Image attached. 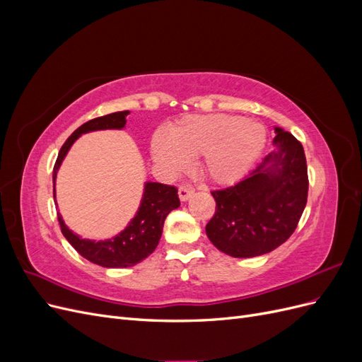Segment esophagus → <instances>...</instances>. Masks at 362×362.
Segmentation results:
<instances>
[{
  "label": "esophagus",
  "instance_id": "obj_1",
  "mask_svg": "<svg viewBox=\"0 0 362 362\" xmlns=\"http://www.w3.org/2000/svg\"><path fill=\"white\" fill-rule=\"evenodd\" d=\"M178 193H180V199L181 201H187L190 196L194 193V189L192 187V185H189V184H182L181 187H180V190H178Z\"/></svg>",
  "mask_w": 362,
  "mask_h": 362
}]
</instances>
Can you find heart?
Listing matches in <instances>:
<instances>
[{
    "label": "heart",
    "instance_id": "b5f03b06",
    "mask_svg": "<svg viewBox=\"0 0 362 362\" xmlns=\"http://www.w3.org/2000/svg\"><path fill=\"white\" fill-rule=\"evenodd\" d=\"M264 144V127L242 116H192L173 125L170 137L157 133L152 139V156L172 172L187 168L189 157H204L208 177L233 182L247 172Z\"/></svg>",
    "mask_w": 362,
    "mask_h": 362
}]
</instances>
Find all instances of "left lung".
Listing matches in <instances>:
<instances>
[{"label":"left lung","mask_w":362,"mask_h":362,"mask_svg":"<svg viewBox=\"0 0 362 362\" xmlns=\"http://www.w3.org/2000/svg\"><path fill=\"white\" fill-rule=\"evenodd\" d=\"M276 133V151L235 184L211 192L216 211L205 231L229 257L264 255L286 243L305 210L310 181L303 146L287 131Z\"/></svg>","instance_id":"obj_1"}]
</instances>
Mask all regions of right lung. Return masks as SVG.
Returning a JSON list of instances; mask_svg holds the SVG:
<instances>
[{"mask_svg": "<svg viewBox=\"0 0 362 362\" xmlns=\"http://www.w3.org/2000/svg\"><path fill=\"white\" fill-rule=\"evenodd\" d=\"M129 112H116L105 116L95 117L89 122L83 124L76 128L74 133L64 141L59 157L54 164L52 181L56 185V177L60 164L66 156V152L72 146L74 141L81 134L89 133L96 129H108V128H124L127 124V115ZM54 199H56V189H54ZM180 206L178 189L175 185L160 184V182H148L145 185L144 201L139 208L136 217L131 223L124 229L122 233L112 240L104 242H92L75 235L64 225L63 218L59 216V223L62 234L66 237L72 247L78 252L81 257L92 261L93 264L110 267V269H122L136 266L137 262L148 258L156 250L160 237L163 233V225L168 214Z\"/></svg>", "mask_w": 362, "mask_h": 362, "instance_id": "add662e5", "label": "right lung"}]
</instances>
